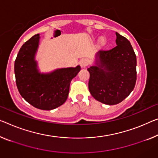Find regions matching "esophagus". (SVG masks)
I'll use <instances>...</instances> for the list:
<instances>
[{"label": "esophagus", "instance_id": "1", "mask_svg": "<svg viewBox=\"0 0 158 158\" xmlns=\"http://www.w3.org/2000/svg\"><path fill=\"white\" fill-rule=\"evenodd\" d=\"M89 64V60L87 59H82L80 61V64H81V67L85 68L86 67L87 65Z\"/></svg>", "mask_w": 158, "mask_h": 158}]
</instances>
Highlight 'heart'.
Listing matches in <instances>:
<instances>
[{"label":"heart","instance_id":"heart-1","mask_svg":"<svg viewBox=\"0 0 158 158\" xmlns=\"http://www.w3.org/2000/svg\"><path fill=\"white\" fill-rule=\"evenodd\" d=\"M104 43H105V40H104V39H101V44H104Z\"/></svg>","mask_w":158,"mask_h":158}]
</instances>
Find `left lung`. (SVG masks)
<instances>
[{
	"label": "left lung",
	"mask_w": 158,
	"mask_h": 158,
	"mask_svg": "<svg viewBox=\"0 0 158 158\" xmlns=\"http://www.w3.org/2000/svg\"><path fill=\"white\" fill-rule=\"evenodd\" d=\"M115 47L100 50L97 65L87 69L92 96L102 103L114 105L129 95L136 82V56L129 41L116 32Z\"/></svg>",
	"instance_id": "left-lung-1"
}]
</instances>
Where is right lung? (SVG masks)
I'll return each mask as SVG.
<instances>
[{
	"label": "right lung",
	"mask_w": 158,
	"mask_h": 158,
	"mask_svg": "<svg viewBox=\"0 0 158 158\" xmlns=\"http://www.w3.org/2000/svg\"><path fill=\"white\" fill-rule=\"evenodd\" d=\"M39 40V35L33 36L19 51L15 60L16 85L21 96L31 105L40 110H52L66 101L70 84L81 67L59 69L49 74L40 73L35 60Z\"/></svg>",
	"instance_id": "obj_1"
}]
</instances>
